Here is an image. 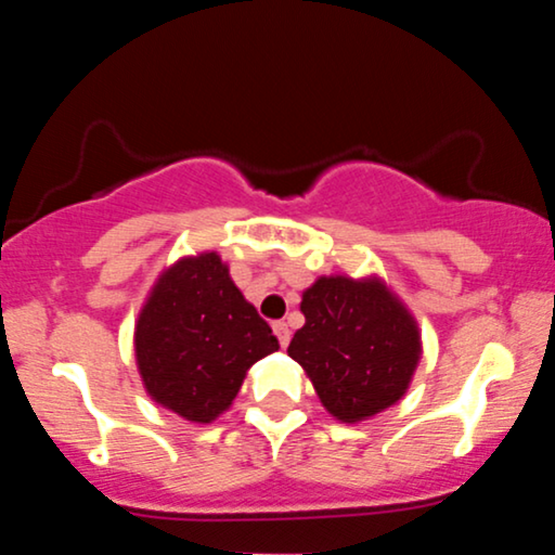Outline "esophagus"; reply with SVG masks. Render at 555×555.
Instances as JSON below:
<instances>
[{
	"label": "esophagus",
	"mask_w": 555,
	"mask_h": 555,
	"mask_svg": "<svg viewBox=\"0 0 555 555\" xmlns=\"http://www.w3.org/2000/svg\"><path fill=\"white\" fill-rule=\"evenodd\" d=\"M273 334H276V339H279V344H282V347H286V344H289V339H292V331L284 321L273 323Z\"/></svg>",
	"instance_id": "1"
}]
</instances>
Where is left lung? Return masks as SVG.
I'll list each match as a JSON object with an SVG mask.
<instances>
[{"label": "left lung", "instance_id": "left-lung-1", "mask_svg": "<svg viewBox=\"0 0 555 555\" xmlns=\"http://www.w3.org/2000/svg\"><path fill=\"white\" fill-rule=\"evenodd\" d=\"M299 310L305 326L286 352L331 415L358 423L401 399L420 360V334L384 284L318 279Z\"/></svg>", "mask_w": 555, "mask_h": 555}]
</instances>
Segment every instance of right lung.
Returning a JSON list of instances; mask_svg holds the SVG:
<instances>
[{
	"instance_id": "obj_1",
	"label": "right lung",
	"mask_w": 555,
	"mask_h": 555,
	"mask_svg": "<svg viewBox=\"0 0 555 555\" xmlns=\"http://www.w3.org/2000/svg\"><path fill=\"white\" fill-rule=\"evenodd\" d=\"M279 339L242 297L216 253L184 258L158 279L135 328L143 384L158 404L211 423L237 397L247 367Z\"/></svg>"
}]
</instances>
